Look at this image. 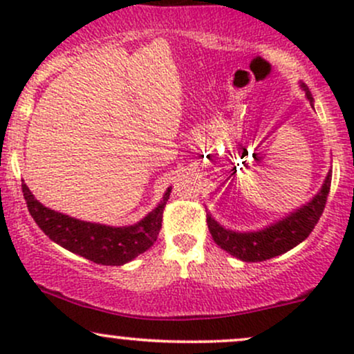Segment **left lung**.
Returning <instances> with one entry per match:
<instances>
[{
	"label": "left lung",
	"instance_id": "1",
	"mask_svg": "<svg viewBox=\"0 0 354 354\" xmlns=\"http://www.w3.org/2000/svg\"><path fill=\"white\" fill-rule=\"evenodd\" d=\"M299 88L303 89L310 104L315 108V100H313V95L306 84L299 83ZM330 186L331 169L328 171L318 193L310 201L304 203L299 208L290 211L283 218L270 223L265 228L253 231L225 228L221 223H218L216 219L211 216L209 211H206L208 230L214 243L221 250H225L226 253L234 256V258L246 263L266 261V259L293 250L295 246H298L299 243H303L304 239L310 236L316 223L319 221V216L323 214Z\"/></svg>",
	"mask_w": 354,
	"mask_h": 354
}]
</instances>
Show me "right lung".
I'll return each mask as SVG.
<instances>
[{"instance_id":"right-lung-1","label":"right lung","mask_w":354,"mask_h":354,"mask_svg":"<svg viewBox=\"0 0 354 354\" xmlns=\"http://www.w3.org/2000/svg\"><path fill=\"white\" fill-rule=\"evenodd\" d=\"M21 188L28 211L51 241L96 265L106 266H123L154 245L161 230L165 205L171 193V186L166 188L156 208L135 225L109 226L83 221L48 208L36 200L24 181Z\"/></svg>"}]
</instances>
